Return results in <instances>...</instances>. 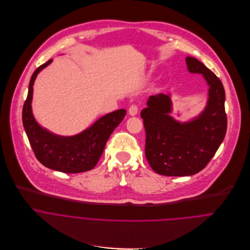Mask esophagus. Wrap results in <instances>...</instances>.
I'll use <instances>...</instances> for the list:
<instances>
[{
  "label": "esophagus",
  "mask_w": 250,
  "mask_h": 250,
  "mask_svg": "<svg viewBox=\"0 0 250 250\" xmlns=\"http://www.w3.org/2000/svg\"><path fill=\"white\" fill-rule=\"evenodd\" d=\"M138 111H139V106H138L137 104L131 105V106L129 107V109H128V112H129V114H130L131 116L137 115V114H138Z\"/></svg>",
  "instance_id": "34e87169"
}]
</instances>
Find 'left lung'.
<instances>
[{
	"instance_id": "8db88e82",
	"label": "left lung",
	"mask_w": 250,
	"mask_h": 250,
	"mask_svg": "<svg viewBox=\"0 0 250 250\" xmlns=\"http://www.w3.org/2000/svg\"><path fill=\"white\" fill-rule=\"evenodd\" d=\"M187 69L203 75L208 83L205 109L188 122H179L169 113L170 94L151 95L141 111L146 131V158L159 174L188 176L202 170L214 157L227 132L225 88L220 79L203 63L186 57Z\"/></svg>"
}]
</instances>
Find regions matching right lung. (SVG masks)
<instances>
[{
  "mask_svg": "<svg viewBox=\"0 0 250 250\" xmlns=\"http://www.w3.org/2000/svg\"><path fill=\"white\" fill-rule=\"evenodd\" d=\"M51 62L52 59L39 66L31 76L22 108L23 127L36 159L44 167L65 173L84 172L96 166L108 138L125 117L126 110L108 113L75 136H59L42 128L31 109L33 83L38 73Z\"/></svg>",
  "mask_w": 250,
  "mask_h": 250,
  "instance_id": "right-lung-1",
  "label": "right lung"
}]
</instances>
